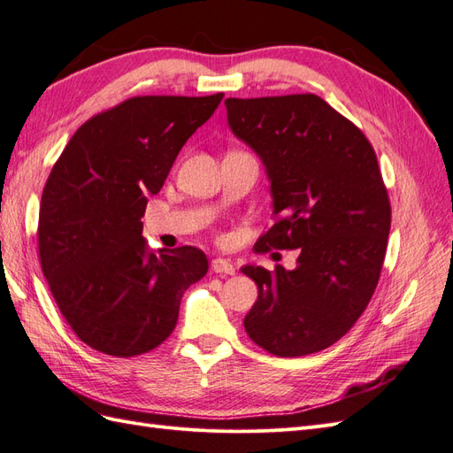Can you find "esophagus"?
Segmentation results:
<instances>
[{
    "label": "esophagus",
    "mask_w": 453,
    "mask_h": 453,
    "mask_svg": "<svg viewBox=\"0 0 453 453\" xmlns=\"http://www.w3.org/2000/svg\"><path fill=\"white\" fill-rule=\"evenodd\" d=\"M211 270L215 273H219V276H232V273L236 272V268L232 266V263L226 258H213L211 260Z\"/></svg>",
    "instance_id": "obj_1"
}]
</instances>
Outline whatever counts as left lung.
I'll return each mask as SVG.
<instances>
[{
  "mask_svg": "<svg viewBox=\"0 0 453 453\" xmlns=\"http://www.w3.org/2000/svg\"><path fill=\"white\" fill-rule=\"evenodd\" d=\"M228 125L263 158L276 219L255 253L296 250V268L243 266L258 287L245 333L278 357L333 346L372 298L391 228L374 147L315 94L225 100Z\"/></svg>",
  "mask_w": 453,
  "mask_h": 453,
  "instance_id": "obj_1",
  "label": "left lung"
}]
</instances>
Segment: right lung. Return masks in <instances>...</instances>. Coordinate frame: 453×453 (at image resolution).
Masks as SVG:
<instances>
[{
  "label": "right lung",
  "instance_id": "1",
  "mask_svg": "<svg viewBox=\"0 0 453 453\" xmlns=\"http://www.w3.org/2000/svg\"><path fill=\"white\" fill-rule=\"evenodd\" d=\"M223 96H134L81 125L54 162L39 208L41 270L92 349L135 357L158 348L183 293L208 272L190 245L147 253L142 217Z\"/></svg>",
  "mask_w": 453,
  "mask_h": 453
}]
</instances>
